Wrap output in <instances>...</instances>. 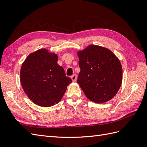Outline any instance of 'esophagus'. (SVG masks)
Returning a JSON list of instances; mask_svg holds the SVG:
<instances>
[{"instance_id": "34e87169", "label": "esophagus", "mask_w": 147, "mask_h": 147, "mask_svg": "<svg viewBox=\"0 0 147 147\" xmlns=\"http://www.w3.org/2000/svg\"><path fill=\"white\" fill-rule=\"evenodd\" d=\"M71 80H72V81H73V82H75V81H76V80H77V76L76 74H73L72 76H71Z\"/></svg>"}]
</instances>
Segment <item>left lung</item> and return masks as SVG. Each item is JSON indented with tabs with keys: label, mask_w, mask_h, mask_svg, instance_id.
<instances>
[{
	"label": "left lung",
	"mask_w": 147,
	"mask_h": 147,
	"mask_svg": "<svg viewBox=\"0 0 147 147\" xmlns=\"http://www.w3.org/2000/svg\"><path fill=\"white\" fill-rule=\"evenodd\" d=\"M81 71L77 82L86 96L96 103L111 100L121 86L122 67L109 49L90 45L78 53Z\"/></svg>",
	"instance_id": "obj_1"
}]
</instances>
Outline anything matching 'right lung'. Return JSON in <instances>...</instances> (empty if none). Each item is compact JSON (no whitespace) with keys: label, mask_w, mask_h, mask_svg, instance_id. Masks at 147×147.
I'll return each instance as SVG.
<instances>
[{"label":"right lung","mask_w":147,"mask_h":147,"mask_svg":"<svg viewBox=\"0 0 147 147\" xmlns=\"http://www.w3.org/2000/svg\"><path fill=\"white\" fill-rule=\"evenodd\" d=\"M58 55L42 48L30 54L22 64L20 82L33 103L51 107L61 100L72 80L57 63Z\"/></svg>","instance_id":"1"}]
</instances>
